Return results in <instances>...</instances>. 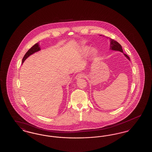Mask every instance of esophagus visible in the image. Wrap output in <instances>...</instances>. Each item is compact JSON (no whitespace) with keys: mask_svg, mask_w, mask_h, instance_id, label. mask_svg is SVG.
Segmentation results:
<instances>
[{"mask_svg":"<svg viewBox=\"0 0 152 152\" xmlns=\"http://www.w3.org/2000/svg\"><path fill=\"white\" fill-rule=\"evenodd\" d=\"M84 76H85V75H84L83 73H78V74L76 75V79L77 80L79 79H81V78H82V77H84Z\"/></svg>","mask_w":152,"mask_h":152,"instance_id":"obj_1","label":"esophagus"}]
</instances>
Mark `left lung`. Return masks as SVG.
Returning <instances> with one entry per match:
<instances>
[{
	"label": "left lung",
	"mask_w": 152,
	"mask_h": 152,
	"mask_svg": "<svg viewBox=\"0 0 152 152\" xmlns=\"http://www.w3.org/2000/svg\"><path fill=\"white\" fill-rule=\"evenodd\" d=\"M110 49H112V50L120 51L122 52H123L121 45L113 39H110ZM124 55L130 60V58L126 54H124Z\"/></svg>",
	"instance_id": "left-lung-1"
}]
</instances>
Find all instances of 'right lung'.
Instances as JSON below:
<instances>
[{
	"label": "right lung",
	"instance_id": "1",
	"mask_svg": "<svg viewBox=\"0 0 152 152\" xmlns=\"http://www.w3.org/2000/svg\"><path fill=\"white\" fill-rule=\"evenodd\" d=\"M40 47H39V44L37 43L35 44V45H34L29 50H28V51H27L26 52V53L25 54L23 58V60H22V63L24 62V61L28 58L29 56H30L31 55L33 54L34 53L36 52L37 51H40Z\"/></svg>",
	"mask_w": 152,
	"mask_h": 152
}]
</instances>
